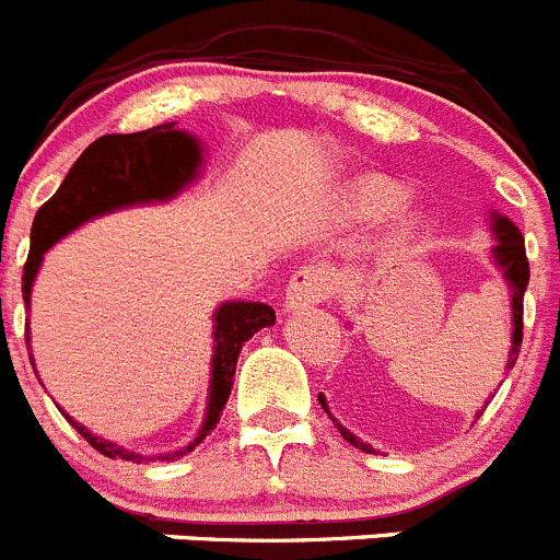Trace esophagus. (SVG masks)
Returning a JSON list of instances; mask_svg holds the SVG:
<instances>
[{
	"instance_id": "esophagus-1",
	"label": "esophagus",
	"mask_w": 560,
	"mask_h": 560,
	"mask_svg": "<svg viewBox=\"0 0 560 560\" xmlns=\"http://www.w3.org/2000/svg\"><path fill=\"white\" fill-rule=\"evenodd\" d=\"M332 277L325 266L305 264L291 275L285 285V311H305L311 305H319L330 296Z\"/></svg>"
}]
</instances>
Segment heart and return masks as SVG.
<instances>
[{
	"label": "heart",
	"instance_id": "b5f03b06",
	"mask_svg": "<svg viewBox=\"0 0 560 560\" xmlns=\"http://www.w3.org/2000/svg\"><path fill=\"white\" fill-rule=\"evenodd\" d=\"M405 199V188L399 183L388 177H377V174H369V177L355 179L350 188H347V210L358 219H381L386 213H392L399 202Z\"/></svg>",
	"mask_w": 560,
	"mask_h": 560
}]
</instances>
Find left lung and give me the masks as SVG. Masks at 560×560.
Here are the masks:
<instances>
[{
	"label": "left lung",
	"instance_id": "1",
	"mask_svg": "<svg viewBox=\"0 0 560 560\" xmlns=\"http://www.w3.org/2000/svg\"><path fill=\"white\" fill-rule=\"evenodd\" d=\"M494 233H497V246H494V260L502 271H505V280L511 283V307H514V347H511V355H508V366L505 369H514L516 355H520V347H522V300H525V289H527V280H530V264H527V255H525V241H522V233L516 230V224L505 217H494ZM319 402L322 408L327 410L325 399L319 394ZM327 417H330V410H327ZM332 419V417H330ZM336 422V419H332ZM338 433L343 439L350 441L352 447H361L363 453H372L369 444H363L361 439L350 433L347 428L336 422Z\"/></svg>",
	"mask_w": 560,
	"mask_h": 560
}]
</instances>
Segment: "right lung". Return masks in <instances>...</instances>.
Returning <instances> with one entry per match:
<instances>
[{
    "label": "right lung",
    "mask_w": 560,
    "mask_h": 560,
    "mask_svg": "<svg viewBox=\"0 0 560 560\" xmlns=\"http://www.w3.org/2000/svg\"><path fill=\"white\" fill-rule=\"evenodd\" d=\"M199 147L188 132L174 130L172 125H158L152 130L130 132V136H102L91 143L89 150L77 158L71 172L60 183L52 199H46L33 219V233H30V255L24 264L22 291L24 302H30V289H33L35 271H38L40 258L49 246L91 217H100L107 210L125 208L136 202H152V199H168L188 186L197 174L199 166ZM275 325V311L264 302H224L217 311V355H213V381H210L208 397V419L197 439L179 453L163 455V460L179 458V455L191 453L199 441L217 428L222 417L224 402L233 388L235 363L238 352L246 338H253L260 327ZM30 341V338H27ZM66 417V413H63ZM69 419V417H66ZM77 433L89 441L96 453L107 458H125V460H147L143 455L125 453L121 447L110 441L96 439L94 433L77 424Z\"/></svg>",
    "instance_id": "1"
}]
</instances>
